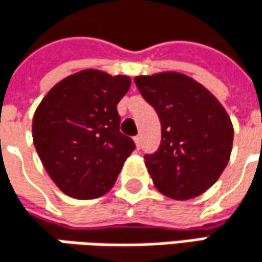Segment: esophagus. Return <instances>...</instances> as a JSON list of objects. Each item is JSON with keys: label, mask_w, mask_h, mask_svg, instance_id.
Segmentation results:
<instances>
[{"label": "esophagus", "mask_w": 262, "mask_h": 262, "mask_svg": "<svg viewBox=\"0 0 262 262\" xmlns=\"http://www.w3.org/2000/svg\"><path fill=\"white\" fill-rule=\"evenodd\" d=\"M133 141H135V144H136V147H138V148H141V147H142V138H141L139 135H138V136H135V138H133Z\"/></svg>", "instance_id": "34e87169"}]
</instances>
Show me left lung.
Listing matches in <instances>:
<instances>
[{
	"mask_svg": "<svg viewBox=\"0 0 262 262\" xmlns=\"http://www.w3.org/2000/svg\"><path fill=\"white\" fill-rule=\"evenodd\" d=\"M135 83L162 127L158 151L144 156L155 186L174 200L203 194L231 158L234 127L228 112L203 84L181 73L138 76Z\"/></svg>",
	"mask_w": 262,
	"mask_h": 262,
	"instance_id": "left-lung-1",
	"label": "left lung"
}]
</instances>
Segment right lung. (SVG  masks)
Here are the masks:
<instances>
[{
    "instance_id": "1",
    "label": "right lung",
    "mask_w": 262,
    "mask_h": 262,
    "mask_svg": "<svg viewBox=\"0 0 262 262\" xmlns=\"http://www.w3.org/2000/svg\"><path fill=\"white\" fill-rule=\"evenodd\" d=\"M130 77L83 70L57 84L33 117V142L53 182L70 197L89 200L111 191L135 150L120 132L117 104Z\"/></svg>"
}]
</instances>
